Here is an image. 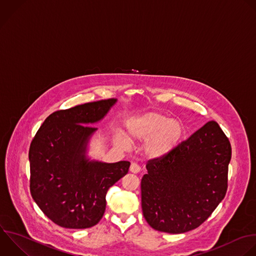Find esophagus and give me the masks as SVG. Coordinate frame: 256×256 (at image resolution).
<instances>
[{
	"label": "esophagus",
	"mask_w": 256,
	"mask_h": 256,
	"mask_svg": "<svg viewBox=\"0 0 256 256\" xmlns=\"http://www.w3.org/2000/svg\"><path fill=\"white\" fill-rule=\"evenodd\" d=\"M130 171L134 174H138L140 171V166L136 162H132L130 166Z\"/></svg>",
	"instance_id": "esophagus-1"
}]
</instances>
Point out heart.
<instances>
[{"mask_svg":"<svg viewBox=\"0 0 256 256\" xmlns=\"http://www.w3.org/2000/svg\"><path fill=\"white\" fill-rule=\"evenodd\" d=\"M128 138L134 142H144V154L150 160H160L171 154L180 144L184 126L178 120L170 118L158 112H144L132 118L126 124ZM116 144L128 148V140L116 134Z\"/></svg>","mask_w":256,"mask_h":256,"instance_id":"1","label":"heart"}]
</instances>
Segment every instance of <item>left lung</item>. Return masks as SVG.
I'll return each mask as SVG.
<instances>
[{"mask_svg":"<svg viewBox=\"0 0 256 256\" xmlns=\"http://www.w3.org/2000/svg\"><path fill=\"white\" fill-rule=\"evenodd\" d=\"M230 160L229 140L214 120L166 156L150 160L140 183L150 226L172 234L200 226L225 197Z\"/></svg>","mask_w":256,"mask_h":256,"instance_id":"obj_1","label":"left lung"}]
</instances>
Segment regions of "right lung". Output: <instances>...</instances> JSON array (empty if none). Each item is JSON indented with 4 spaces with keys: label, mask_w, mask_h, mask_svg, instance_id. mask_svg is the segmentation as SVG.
<instances>
[{
    "label": "right lung",
    "mask_w": 256,
    "mask_h": 256,
    "mask_svg": "<svg viewBox=\"0 0 256 256\" xmlns=\"http://www.w3.org/2000/svg\"><path fill=\"white\" fill-rule=\"evenodd\" d=\"M116 98L57 110L42 124L30 150V191L42 212L70 229L96 225L108 190L128 172L130 162H104L88 156V142Z\"/></svg>",
    "instance_id": "right-lung-1"
}]
</instances>
